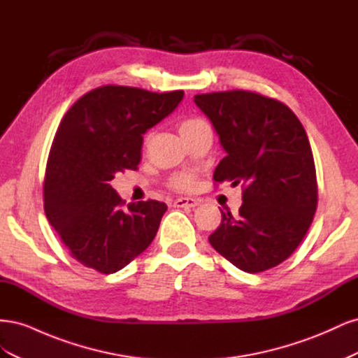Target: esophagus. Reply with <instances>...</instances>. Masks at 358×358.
Returning a JSON list of instances; mask_svg holds the SVG:
<instances>
[{"instance_id": "1", "label": "esophagus", "mask_w": 358, "mask_h": 358, "mask_svg": "<svg viewBox=\"0 0 358 358\" xmlns=\"http://www.w3.org/2000/svg\"><path fill=\"white\" fill-rule=\"evenodd\" d=\"M176 208H196L199 201L196 199H189V197H179L173 203Z\"/></svg>"}]
</instances>
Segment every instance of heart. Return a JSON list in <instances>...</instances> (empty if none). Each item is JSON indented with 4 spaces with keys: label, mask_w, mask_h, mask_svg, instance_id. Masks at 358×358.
Returning a JSON list of instances; mask_svg holds the SVG:
<instances>
[{
    "label": "heart",
    "mask_w": 358,
    "mask_h": 358,
    "mask_svg": "<svg viewBox=\"0 0 358 358\" xmlns=\"http://www.w3.org/2000/svg\"><path fill=\"white\" fill-rule=\"evenodd\" d=\"M206 125V122L200 117H187L179 124V131L182 136L189 134L192 131H196L197 128ZM149 143V137L145 138V148ZM169 187L175 191H180V192H188L192 191L194 188L197 187V176L194 173H176L173 175L169 180Z\"/></svg>",
    "instance_id": "1"
}]
</instances>
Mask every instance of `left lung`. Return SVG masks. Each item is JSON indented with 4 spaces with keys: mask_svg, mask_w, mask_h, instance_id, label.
Here are the masks:
<instances>
[{
    "mask_svg": "<svg viewBox=\"0 0 358 358\" xmlns=\"http://www.w3.org/2000/svg\"><path fill=\"white\" fill-rule=\"evenodd\" d=\"M227 155L215 169L216 185H242L239 213L221 210L209 242L248 273L276 267L306 236L318 204L315 162L308 134L282 101L252 91L197 94Z\"/></svg>",
    "mask_w": 358,
    "mask_h": 358,
    "instance_id": "left-lung-1",
    "label": "left lung"
}]
</instances>
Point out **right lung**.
Segmentation results:
<instances>
[{"label": "right lung", "mask_w": 358, "mask_h": 358, "mask_svg": "<svg viewBox=\"0 0 358 358\" xmlns=\"http://www.w3.org/2000/svg\"><path fill=\"white\" fill-rule=\"evenodd\" d=\"M182 99L180 90L158 94L104 85L64 115L48 158L43 201L61 242L85 267L115 273L152 243L166 203L125 206L110 180L138 169L143 134Z\"/></svg>", "instance_id": "right-lung-1"}]
</instances>
